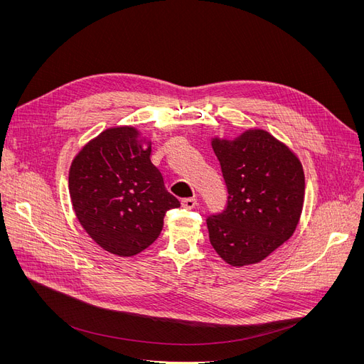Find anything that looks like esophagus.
Listing matches in <instances>:
<instances>
[{
	"label": "esophagus",
	"mask_w": 364,
	"mask_h": 364,
	"mask_svg": "<svg viewBox=\"0 0 364 364\" xmlns=\"http://www.w3.org/2000/svg\"><path fill=\"white\" fill-rule=\"evenodd\" d=\"M181 205L184 208H187V209H193V208L198 206V199H195V198H186V199L181 200Z\"/></svg>",
	"instance_id": "34e87169"
}]
</instances>
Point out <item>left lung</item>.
<instances>
[{
	"instance_id": "8db88e82",
	"label": "left lung",
	"mask_w": 364,
	"mask_h": 364,
	"mask_svg": "<svg viewBox=\"0 0 364 364\" xmlns=\"http://www.w3.org/2000/svg\"><path fill=\"white\" fill-rule=\"evenodd\" d=\"M227 184L223 214L209 217V240L233 267L262 261L299 223L305 178L299 158L269 131L251 128L235 139L213 137Z\"/></svg>"
}]
</instances>
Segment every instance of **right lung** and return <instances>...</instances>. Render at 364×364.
I'll use <instances>...</instances> for the list:
<instances>
[{
    "mask_svg": "<svg viewBox=\"0 0 364 364\" xmlns=\"http://www.w3.org/2000/svg\"><path fill=\"white\" fill-rule=\"evenodd\" d=\"M151 141L131 125L110 127L85 143L69 169L76 218L105 251L132 257L158 239L165 213L180 202L150 161Z\"/></svg>",
    "mask_w": 364,
    "mask_h": 364,
    "instance_id": "1",
    "label": "right lung"
}]
</instances>
